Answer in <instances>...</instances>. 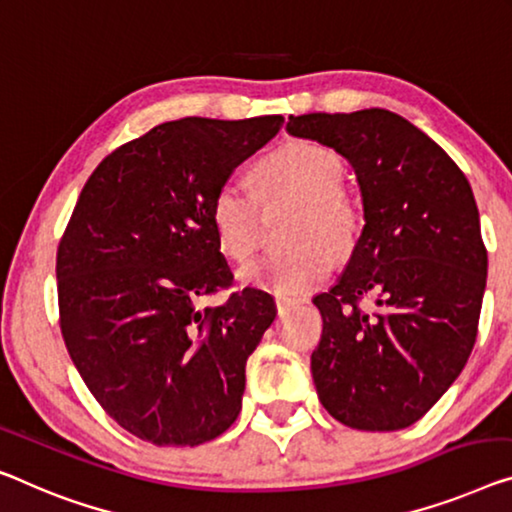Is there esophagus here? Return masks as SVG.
I'll list each match as a JSON object with an SVG mask.
<instances>
[{"instance_id":"1","label":"esophagus","mask_w":512,"mask_h":512,"mask_svg":"<svg viewBox=\"0 0 512 512\" xmlns=\"http://www.w3.org/2000/svg\"><path fill=\"white\" fill-rule=\"evenodd\" d=\"M299 301L296 299H292V296H276V308H278V312H287L289 308H292V305H296Z\"/></svg>"}]
</instances>
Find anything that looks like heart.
<instances>
[{"label":"heart","mask_w":512,"mask_h":512,"mask_svg":"<svg viewBox=\"0 0 512 512\" xmlns=\"http://www.w3.org/2000/svg\"><path fill=\"white\" fill-rule=\"evenodd\" d=\"M342 160L333 151L308 140H292L273 149L255 167L257 197L262 202L289 200L299 204L292 225L289 253H273L243 266L246 285L271 289L282 296L310 292L329 276V253L342 255L361 232V204L342 186ZM236 181L220 183L211 200L216 241L230 259H248L259 243V202Z\"/></svg>","instance_id":"heart-1"}]
</instances>
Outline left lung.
I'll use <instances>...</instances> for the list:
<instances>
[{
  "label": "left lung",
  "mask_w": 512,
  "mask_h": 512,
  "mask_svg": "<svg viewBox=\"0 0 512 512\" xmlns=\"http://www.w3.org/2000/svg\"><path fill=\"white\" fill-rule=\"evenodd\" d=\"M287 133L345 156L363 197L352 259L312 299L324 319L310 358L319 402L347 427L402 430L474 349L487 280L474 193L453 158L395 112L301 114ZM365 295L376 299L368 311Z\"/></svg>",
  "instance_id": "obj_1"
}]
</instances>
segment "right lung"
I'll return each mask as SVG.
<instances>
[{"mask_svg": "<svg viewBox=\"0 0 512 512\" xmlns=\"http://www.w3.org/2000/svg\"><path fill=\"white\" fill-rule=\"evenodd\" d=\"M282 121H167L105 156L82 188L57 248L61 338L105 414L137 439L200 446L239 416L276 303L246 287L197 308L234 280L211 200Z\"/></svg>", "mask_w": 512, "mask_h": 512, "instance_id": "1", "label": "right lung"}]
</instances>
